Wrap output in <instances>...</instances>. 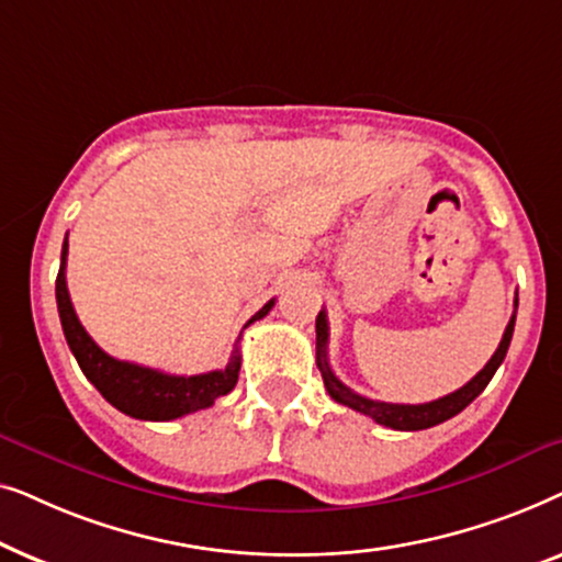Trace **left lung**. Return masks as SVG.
Masks as SVG:
<instances>
[{"label": "left lung", "mask_w": 562, "mask_h": 562, "mask_svg": "<svg viewBox=\"0 0 562 562\" xmlns=\"http://www.w3.org/2000/svg\"><path fill=\"white\" fill-rule=\"evenodd\" d=\"M517 304H519V299H514V314H512L509 325H506V329H504L502 342H498V348H496L494 356H491L488 363L483 366L481 371L475 373L473 379L468 381L463 389L452 391V394L442 396V398H435V402H427V404H386V402H375V398L360 396L352 389L345 386V383L337 379V375L333 373V368H329V363H327L329 327H327V314H325V310H322L317 314V368H319V373H322V381H325L327 394L333 396L337 404L350 406V409L366 414V417H371L373 422H379V425L391 427V429H406V432H414V429H427V427L440 425V422L456 417V414L463 412L465 406L471 404L473 398L479 396L481 391L488 386V381L494 379L496 368L504 363L506 350H509V342H512V335H514Z\"/></svg>", "instance_id": "left-lung-1"}]
</instances>
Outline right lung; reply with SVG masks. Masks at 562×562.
I'll list each match as a JSON object with an SVG mask.
<instances>
[{
    "label": "right lung",
    "instance_id": "obj_1",
    "mask_svg": "<svg viewBox=\"0 0 562 562\" xmlns=\"http://www.w3.org/2000/svg\"><path fill=\"white\" fill-rule=\"evenodd\" d=\"M66 256L68 237L64 240V250H60V271L56 279V302L66 342L68 348H71L74 358L79 360L83 375L94 383L99 394H102L114 409H120L122 414L135 419L168 422L179 419L183 414L206 409V406H212L220 396H225L235 389L237 373H240V350L233 352V358H229V363L222 368V371H210L199 375H171L106 356V352L91 340L79 317H76L71 296H68L66 286ZM273 304L276 299H271L263 310L252 314L248 325H252L256 319H263L266 314L273 310Z\"/></svg>",
    "mask_w": 562,
    "mask_h": 562
}]
</instances>
